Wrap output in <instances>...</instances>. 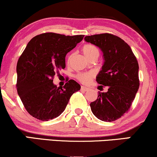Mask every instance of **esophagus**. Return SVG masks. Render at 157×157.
<instances>
[{
    "label": "esophagus",
    "mask_w": 157,
    "mask_h": 157,
    "mask_svg": "<svg viewBox=\"0 0 157 157\" xmlns=\"http://www.w3.org/2000/svg\"><path fill=\"white\" fill-rule=\"evenodd\" d=\"M81 90L84 91H88L89 90V89L87 87H85V86H82V87H81Z\"/></svg>",
    "instance_id": "34e87169"
}]
</instances>
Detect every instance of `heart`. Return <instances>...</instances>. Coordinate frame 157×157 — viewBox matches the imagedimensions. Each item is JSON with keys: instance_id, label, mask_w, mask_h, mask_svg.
<instances>
[{"instance_id": "obj_1", "label": "heart", "mask_w": 157, "mask_h": 157, "mask_svg": "<svg viewBox=\"0 0 157 157\" xmlns=\"http://www.w3.org/2000/svg\"><path fill=\"white\" fill-rule=\"evenodd\" d=\"M82 52L85 55V57L90 60L92 57H98L100 55V50L96 46L93 44H86L82 46ZM71 56H68L67 59V62L68 63L70 61ZM94 75L92 72H84V73H80L77 75L76 77L80 82L84 84L89 83L90 81L93 78Z\"/></svg>"}]
</instances>
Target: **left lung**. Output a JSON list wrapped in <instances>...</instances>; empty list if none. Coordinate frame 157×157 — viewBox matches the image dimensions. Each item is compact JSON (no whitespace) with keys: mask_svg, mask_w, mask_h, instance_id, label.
I'll return each mask as SVG.
<instances>
[{"mask_svg":"<svg viewBox=\"0 0 157 157\" xmlns=\"http://www.w3.org/2000/svg\"><path fill=\"white\" fill-rule=\"evenodd\" d=\"M84 40L102 51L104 63L96 81L108 86L106 92H99L91 102V111L102 121H115L128 111L139 89L138 62L130 46L117 36L105 33Z\"/></svg>","mask_w":157,"mask_h":157,"instance_id":"left-lung-1","label":"left lung"}]
</instances>
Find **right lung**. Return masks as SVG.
<instances>
[{
    "label": "right lung",
    "mask_w": 157,
    "mask_h": 157,
    "mask_svg": "<svg viewBox=\"0 0 157 157\" xmlns=\"http://www.w3.org/2000/svg\"><path fill=\"white\" fill-rule=\"evenodd\" d=\"M84 35L44 33L27 44L17 64V91L25 109L37 120L48 121L64 111L69 99L80 89L70 80L63 88L53 82L56 71L66 67V55Z\"/></svg>",
    "instance_id": "1"
}]
</instances>
